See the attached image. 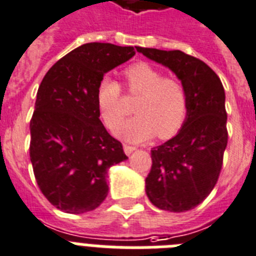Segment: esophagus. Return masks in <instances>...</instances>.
I'll list each match as a JSON object with an SVG mask.
<instances>
[{"label":"esophagus","instance_id":"1","mask_svg":"<svg viewBox=\"0 0 256 256\" xmlns=\"http://www.w3.org/2000/svg\"><path fill=\"white\" fill-rule=\"evenodd\" d=\"M136 150V148L134 146H130V145H124V152H126V155H130L133 152Z\"/></svg>","mask_w":256,"mask_h":256}]
</instances>
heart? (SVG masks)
<instances>
[{
  "label": "heart",
  "mask_w": 256,
  "mask_h": 256,
  "mask_svg": "<svg viewBox=\"0 0 256 256\" xmlns=\"http://www.w3.org/2000/svg\"><path fill=\"white\" fill-rule=\"evenodd\" d=\"M126 86L132 94H140L136 116L126 120L116 134L130 142H144L156 133L168 138L180 130L189 108V96L184 84L174 78H164L160 70L140 62L124 71ZM97 104L108 128H115L126 116L122 88L111 78H104L97 89Z\"/></svg>",
  "instance_id": "1"
}]
</instances>
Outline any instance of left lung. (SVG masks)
<instances>
[{"label": "left lung", "mask_w": 256, "mask_h": 256, "mask_svg": "<svg viewBox=\"0 0 256 256\" xmlns=\"http://www.w3.org/2000/svg\"><path fill=\"white\" fill-rule=\"evenodd\" d=\"M178 76L189 96L185 123L178 134L152 150L145 190L155 207L184 212L206 200L218 182L228 144L226 92L204 62L180 50L136 48Z\"/></svg>", "instance_id": "obj_1"}]
</instances>
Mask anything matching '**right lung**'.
Masks as SVG:
<instances>
[{"mask_svg":"<svg viewBox=\"0 0 256 256\" xmlns=\"http://www.w3.org/2000/svg\"><path fill=\"white\" fill-rule=\"evenodd\" d=\"M134 54L132 46L84 44L60 58L38 86L30 163L40 190L60 211L97 208L108 193V168L128 159L100 120L97 89L106 72Z\"/></svg>","mask_w":256,"mask_h":256,"instance_id":"obj_1","label":"right lung"}]
</instances>
